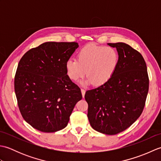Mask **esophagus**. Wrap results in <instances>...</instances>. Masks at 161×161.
<instances>
[{"label": "esophagus", "mask_w": 161, "mask_h": 161, "mask_svg": "<svg viewBox=\"0 0 161 161\" xmlns=\"http://www.w3.org/2000/svg\"><path fill=\"white\" fill-rule=\"evenodd\" d=\"M81 93H82V95H83V97H84V95H85V92H86V91H85L84 88H81Z\"/></svg>", "instance_id": "34e87169"}]
</instances>
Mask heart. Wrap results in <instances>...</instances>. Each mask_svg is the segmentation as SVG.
I'll return each mask as SVG.
<instances>
[{"mask_svg": "<svg viewBox=\"0 0 161 161\" xmlns=\"http://www.w3.org/2000/svg\"><path fill=\"white\" fill-rule=\"evenodd\" d=\"M118 64V53L114 47L90 43L80 50L77 59L66 61V69L72 80H80L87 73L88 77L82 84L101 86L114 76Z\"/></svg>", "mask_w": 161, "mask_h": 161, "instance_id": "b5f03b06", "label": "heart"}]
</instances>
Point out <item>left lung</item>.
I'll use <instances>...</instances> for the list:
<instances>
[{
    "instance_id": "obj_1",
    "label": "left lung",
    "mask_w": 161,
    "mask_h": 161,
    "mask_svg": "<svg viewBox=\"0 0 161 161\" xmlns=\"http://www.w3.org/2000/svg\"><path fill=\"white\" fill-rule=\"evenodd\" d=\"M116 47L119 64L111 80L85 94L88 118L92 127L107 135L129 128L144 109L149 76L144 58L125 43H108Z\"/></svg>"
}]
</instances>
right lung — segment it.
<instances>
[{
    "instance_id": "obj_1",
    "label": "right lung",
    "mask_w": 161,
    "mask_h": 161,
    "mask_svg": "<svg viewBox=\"0 0 161 161\" xmlns=\"http://www.w3.org/2000/svg\"><path fill=\"white\" fill-rule=\"evenodd\" d=\"M77 47L76 42H46L28 50L19 61L14 77L17 103L23 119L40 131L66 127L82 98L66 69Z\"/></svg>"
}]
</instances>
